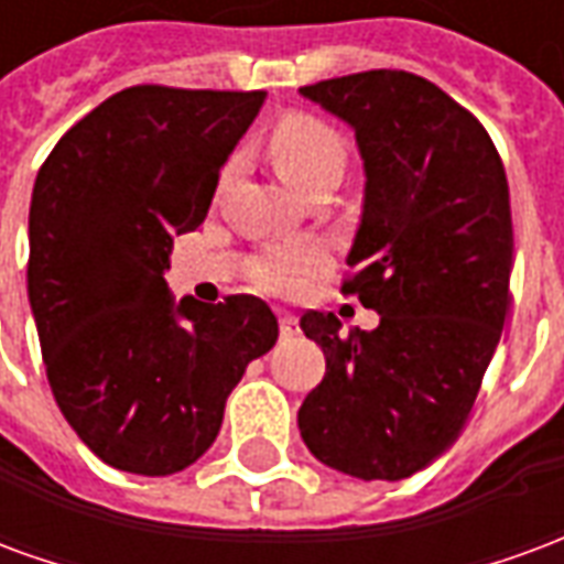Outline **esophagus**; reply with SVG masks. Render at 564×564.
Masks as SVG:
<instances>
[{
	"instance_id": "34e87169",
	"label": "esophagus",
	"mask_w": 564,
	"mask_h": 564,
	"mask_svg": "<svg viewBox=\"0 0 564 564\" xmlns=\"http://www.w3.org/2000/svg\"><path fill=\"white\" fill-rule=\"evenodd\" d=\"M281 335L283 338H293L299 335V319L293 314H281Z\"/></svg>"
}]
</instances>
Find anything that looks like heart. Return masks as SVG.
Segmentation results:
<instances>
[{
	"label": "heart",
	"instance_id": "1",
	"mask_svg": "<svg viewBox=\"0 0 564 564\" xmlns=\"http://www.w3.org/2000/svg\"><path fill=\"white\" fill-rule=\"evenodd\" d=\"M271 160L278 165V172L307 193L311 186L326 181V177H338L347 160V148L338 129L326 123L323 117L307 115V111H290L283 115L269 135ZM319 265V253L307 245H290L274 247L269 253L253 259L250 265V278L259 283L262 290H274V293H286L295 290L305 281L311 271Z\"/></svg>",
	"mask_w": 564,
	"mask_h": 564
}]
</instances>
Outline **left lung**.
<instances>
[{
  "instance_id": "obj_1",
  "label": "left lung",
  "mask_w": 564,
  "mask_h": 564,
  "mask_svg": "<svg viewBox=\"0 0 564 564\" xmlns=\"http://www.w3.org/2000/svg\"><path fill=\"white\" fill-rule=\"evenodd\" d=\"M302 96L356 129L366 208L344 295L380 314L341 329L305 311L326 375L299 408L307 449L359 480H402L459 437L510 311L513 223L484 123L432 80L375 68Z\"/></svg>"
}]
</instances>
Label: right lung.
<instances>
[{
  "label": "right lung",
  "instance_id": "right-lung-1",
  "mask_svg": "<svg viewBox=\"0 0 564 564\" xmlns=\"http://www.w3.org/2000/svg\"><path fill=\"white\" fill-rule=\"evenodd\" d=\"M265 90L139 84L56 141L35 177L26 286L44 371L87 447L165 477L220 432L247 362L278 341L257 295L174 305V235L205 220L220 169Z\"/></svg>",
  "mask_w": 564,
  "mask_h": 564
}]
</instances>
